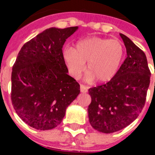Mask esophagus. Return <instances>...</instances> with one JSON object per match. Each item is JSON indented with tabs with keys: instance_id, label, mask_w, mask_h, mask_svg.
<instances>
[{
	"instance_id": "1",
	"label": "esophagus",
	"mask_w": 155,
	"mask_h": 155,
	"mask_svg": "<svg viewBox=\"0 0 155 155\" xmlns=\"http://www.w3.org/2000/svg\"><path fill=\"white\" fill-rule=\"evenodd\" d=\"M80 92L83 93H86L87 92V87L83 84H80Z\"/></svg>"
}]
</instances>
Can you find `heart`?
I'll list each match as a JSON object with an SVG mask.
<instances>
[{"instance_id": "obj_1", "label": "heart", "mask_w": 155, "mask_h": 155, "mask_svg": "<svg viewBox=\"0 0 155 155\" xmlns=\"http://www.w3.org/2000/svg\"><path fill=\"white\" fill-rule=\"evenodd\" d=\"M125 52V46L120 40L90 37L78 41L75 49H66L63 60L73 77L82 74L87 62V80L97 79L98 82L106 83L119 71Z\"/></svg>"}]
</instances>
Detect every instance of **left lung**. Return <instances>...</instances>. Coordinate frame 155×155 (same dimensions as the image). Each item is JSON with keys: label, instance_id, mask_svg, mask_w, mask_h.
I'll return each instance as SVG.
<instances>
[{"label": "left lung", "instance_id": "obj_1", "mask_svg": "<svg viewBox=\"0 0 155 155\" xmlns=\"http://www.w3.org/2000/svg\"><path fill=\"white\" fill-rule=\"evenodd\" d=\"M127 57L113 80L91 87L87 113L92 128L111 134L122 130L138 117L145 105L150 71L146 54L125 35L120 34Z\"/></svg>", "mask_w": 155, "mask_h": 155}]
</instances>
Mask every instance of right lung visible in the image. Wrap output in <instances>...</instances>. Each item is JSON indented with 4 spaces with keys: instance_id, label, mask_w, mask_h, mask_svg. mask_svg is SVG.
<instances>
[{
    "instance_id": "right-lung-1",
    "label": "right lung",
    "mask_w": 155,
    "mask_h": 155,
    "mask_svg": "<svg viewBox=\"0 0 155 155\" xmlns=\"http://www.w3.org/2000/svg\"><path fill=\"white\" fill-rule=\"evenodd\" d=\"M78 28L47 29L18 53L11 75L12 104L19 117L36 130L59 125L80 94V84L68 75L63 54L66 39Z\"/></svg>"
}]
</instances>
